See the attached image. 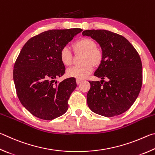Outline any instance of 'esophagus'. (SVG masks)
Segmentation results:
<instances>
[{"mask_svg": "<svg viewBox=\"0 0 155 155\" xmlns=\"http://www.w3.org/2000/svg\"><path fill=\"white\" fill-rule=\"evenodd\" d=\"M82 82V80H81L80 79H77L76 80V83H77V84H80Z\"/></svg>", "mask_w": 155, "mask_h": 155, "instance_id": "esophagus-1", "label": "esophagus"}]
</instances>
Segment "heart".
Masks as SVG:
<instances>
[{"mask_svg":"<svg viewBox=\"0 0 155 155\" xmlns=\"http://www.w3.org/2000/svg\"><path fill=\"white\" fill-rule=\"evenodd\" d=\"M73 48L75 52H82V64L73 66L67 70L66 74L69 78L76 79H84L93 71V65L97 66L101 63L103 59L102 51L97 48L96 42L90 38L84 37L78 40ZM60 58L62 64L69 66L72 63V52L68 47L62 48L60 52Z\"/></svg>","mask_w":155,"mask_h":155,"instance_id":"obj_1","label":"heart"}]
</instances>
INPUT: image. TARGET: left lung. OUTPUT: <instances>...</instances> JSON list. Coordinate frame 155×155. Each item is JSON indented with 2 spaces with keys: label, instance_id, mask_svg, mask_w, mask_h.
I'll return each instance as SVG.
<instances>
[{
  "label": "left lung",
  "instance_id": "left-lung-1",
  "mask_svg": "<svg viewBox=\"0 0 155 155\" xmlns=\"http://www.w3.org/2000/svg\"><path fill=\"white\" fill-rule=\"evenodd\" d=\"M83 36L99 43L103 59L94 75L104 80L89 81L87 104L97 114L112 117L128 110L142 85V64L140 55L126 38L106 30H86Z\"/></svg>",
  "mask_w": 155,
  "mask_h": 155
}]
</instances>
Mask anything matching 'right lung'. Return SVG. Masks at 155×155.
Returning a JSON list of instances; mask_svg holds the SVG:
<instances>
[{
	"mask_svg": "<svg viewBox=\"0 0 155 155\" xmlns=\"http://www.w3.org/2000/svg\"><path fill=\"white\" fill-rule=\"evenodd\" d=\"M80 28L50 30L32 37L23 46L13 67V81L23 106L36 117L53 120L63 115L75 90V78L57 82L65 67L60 52Z\"/></svg>",
	"mask_w": 155,
	"mask_h": 155,
	"instance_id": "obj_1",
	"label": "right lung"
}]
</instances>
